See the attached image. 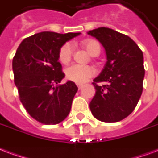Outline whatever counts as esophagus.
Returning a JSON list of instances; mask_svg holds the SVG:
<instances>
[{"label": "esophagus", "instance_id": "1", "mask_svg": "<svg viewBox=\"0 0 158 158\" xmlns=\"http://www.w3.org/2000/svg\"><path fill=\"white\" fill-rule=\"evenodd\" d=\"M77 86H78V89H81L82 87H83V84H77Z\"/></svg>", "mask_w": 158, "mask_h": 158}]
</instances>
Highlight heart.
I'll return each instance as SVG.
<instances>
[{
    "label": "heart",
    "instance_id": "heart-1",
    "mask_svg": "<svg viewBox=\"0 0 158 158\" xmlns=\"http://www.w3.org/2000/svg\"><path fill=\"white\" fill-rule=\"evenodd\" d=\"M85 50L92 56H97L100 54L101 45L99 42L95 40H85L81 43ZM74 49L70 43H65L60 47L59 51V60L61 63L67 64L69 62L73 55ZM95 74L94 69L91 66H84L74 64L69 66L65 69V75L67 79L77 84H82L93 77Z\"/></svg>",
    "mask_w": 158,
    "mask_h": 158
}]
</instances>
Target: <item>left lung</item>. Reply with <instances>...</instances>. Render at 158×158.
<instances>
[{
	"label": "left lung",
	"mask_w": 158,
	"mask_h": 158,
	"mask_svg": "<svg viewBox=\"0 0 158 158\" xmlns=\"http://www.w3.org/2000/svg\"><path fill=\"white\" fill-rule=\"evenodd\" d=\"M88 34L103 44L107 55L104 68L93 82L96 93L90 110L102 122H118L134 110L143 92V51L130 37L112 29L99 27ZM101 81L106 84L99 86Z\"/></svg>",
	"instance_id": "8db88e82"
}]
</instances>
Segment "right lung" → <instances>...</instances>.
I'll use <instances>...</instances> for the list:
<instances>
[{
    "mask_svg": "<svg viewBox=\"0 0 158 158\" xmlns=\"http://www.w3.org/2000/svg\"><path fill=\"white\" fill-rule=\"evenodd\" d=\"M79 34H35L20 43L13 58L14 81L20 102L28 114L43 124L60 123L70 112L78 87L72 81L56 85L64 77L59 51Z\"/></svg>",
    "mask_w": 158,
    "mask_h": 158,
    "instance_id": "1",
    "label": "right lung"
}]
</instances>
